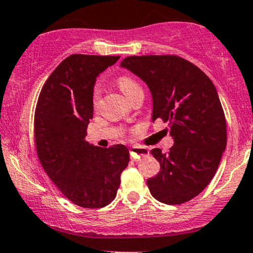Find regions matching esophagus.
<instances>
[{
  "instance_id": "1",
  "label": "esophagus",
  "mask_w": 253,
  "mask_h": 253,
  "mask_svg": "<svg viewBox=\"0 0 253 253\" xmlns=\"http://www.w3.org/2000/svg\"><path fill=\"white\" fill-rule=\"evenodd\" d=\"M148 155V149L143 147H133L130 149V156L133 160H139L141 157Z\"/></svg>"
}]
</instances>
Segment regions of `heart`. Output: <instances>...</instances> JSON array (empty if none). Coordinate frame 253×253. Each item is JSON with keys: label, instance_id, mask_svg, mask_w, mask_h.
I'll list each match as a JSON object with an SVG mask.
<instances>
[{"label": "heart", "instance_id": "b5f03b06", "mask_svg": "<svg viewBox=\"0 0 253 253\" xmlns=\"http://www.w3.org/2000/svg\"><path fill=\"white\" fill-rule=\"evenodd\" d=\"M118 86H120L121 91L126 94V97L127 98V99H130V98H131L133 94L136 93V92L142 90V87L139 86V84L136 82V80H133L132 78H130V77H126V76L121 77V78L118 79ZM98 98H99V92H98V90H94V92H93L94 105H96L98 102Z\"/></svg>", "mask_w": 253, "mask_h": 253}]
</instances>
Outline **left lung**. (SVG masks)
<instances>
[{"mask_svg":"<svg viewBox=\"0 0 253 253\" xmlns=\"http://www.w3.org/2000/svg\"><path fill=\"white\" fill-rule=\"evenodd\" d=\"M121 67L141 78L153 98V122H167L174 145L150 151L159 174L147 181L156 200L180 205L192 200L214 176L226 148V121L212 80L176 55L127 56Z\"/></svg>","mask_w":253,"mask_h":253,"instance_id":"left-lung-1","label":"left lung"}]
</instances>
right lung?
<instances>
[{
    "mask_svg": "<svg viewBox=\"0 0 253 253\" xmlns=\"http://www.w3.org/2000/svg\"><path fill=\"white\" fill-rule=\"evenodd\" d=\"M120 58L70 55L46 80L35 109L41 166L68 200L85 209H100L114 200L129 163L126 145L100 148L85 141L97 77Z\"/></svg>",
    "mask_w": 253,
    "mask_h": 253,
    "instance_id": "add662e5",
    "label": "right lung"
}]
</instances>
